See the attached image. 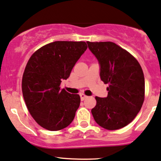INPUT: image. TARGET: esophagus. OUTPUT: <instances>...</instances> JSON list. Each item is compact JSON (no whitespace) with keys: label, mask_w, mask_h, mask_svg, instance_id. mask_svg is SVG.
Here are the masks:
<instances>
[{"label":"esophagus","mask_w":161,"mask_h":161,"mask_svg":"<svg viewBox=\"0 0 161 161\" xmlns=\"http://www.w3.org/2000/svg\"><path fill=\"white\" fill-rule=\"evenodd\" d=\"M80 99H81V101H84L85 98H86V96L85 94H84V93H80Z\"/></svg>","instance_id":"34e87169"}]
</instances>
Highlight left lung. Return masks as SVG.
Listing matches in <instances>:
<instances>
[{"label": "left lung", "mask_w": 161, "mask_h": 161, "mask_svg": "<svg viewBox=\"0 0 161 161\" xmlns=\"http://www.w3.org/2000/svg\"><path fill=\"white\" fill-rule=\"evenodd\" d=\"M86 42L100 64L101 80L109 85L107 98L96 96L93 118L105 129H120L134 120L143 104V71L135 57L116 43Z\"/></svg>", "instance_id": "1"}]
</instances>
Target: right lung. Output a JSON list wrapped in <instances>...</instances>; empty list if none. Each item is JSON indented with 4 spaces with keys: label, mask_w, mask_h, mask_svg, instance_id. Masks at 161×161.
Listing matches in <instances>:
<instances>
[{
    "label": "right lung",
    "mask_w": 161,
    "mask_h": 161,
    "mask_svg": "<svg viewBox=\"0 0 161 161\" xmlns=\"http://www.w3.org/2000/svg\"><path fill=\"white\" fill-rule=\"evenodd\" d=\"M86 48L85 42L56 41L30 57L21 82L23 97L30 114L42 128L59 130L74 119L80 96L61 90L60 84Z\"/></svg>",
    "instance_id": "obj_1"
}]
</instances>
